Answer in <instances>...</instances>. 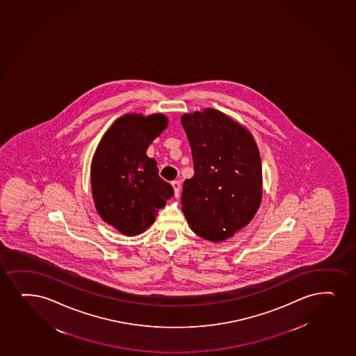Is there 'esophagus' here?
Returning <instances> with one entry per match:
<instances>
[{
	"label": "esophagus",
	"instance_id": "34e87169",
	"mask_svg": "<svg viewBox=\"0 0 356 356\" xmlns=\"http://www.w3.org/2000/svg\"><path fill=\"white\" fill-rule=\"evenodd\" d=\"M172 188H174V193H175V197H177L180 195L181 184L179 181H172Z\"/></svg>",
	"mask_w": 356,
	"mask_h": 356
}]
</instances>
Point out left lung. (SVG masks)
Returning <instances> with one entry per match:
<instances>
[{
	"mask_svg": "<svg viewBox=\"0 0 356 356\" xmlns=\"http://www.w3.org/2000/svg\"><path fill=\"white\" fill-rule=\"evenodd\" d=\"M194 176L184 180L182 212L194 234L222 242L251 222L262 200V164L252 134L214 108L181 118Z\"/></svg>",
	"mask_w": 356,
	"mask_h": 356,
	"instance_id": "left-lung-1",
	"label": "left lung"
}]
</instances>
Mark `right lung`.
<instances>
[{"instance_id": "add662e5", "label": "right lung", "mask_w": 356, "mask_h": 356, "mask_svg": "<svg viewBox=\"0 0 356 356\" xmlns=\"http://www.w3.org/2000/svg\"><path fill=\"white\" fill-rule=\"evenodd\" d=\"M167 126L164 114H125L104 134L92 156L94 204L102 220L120 234L144 232L174 197L172 184L159 177L157 162L147 155L149 145Z\"/></svg>"}]
</instances>
